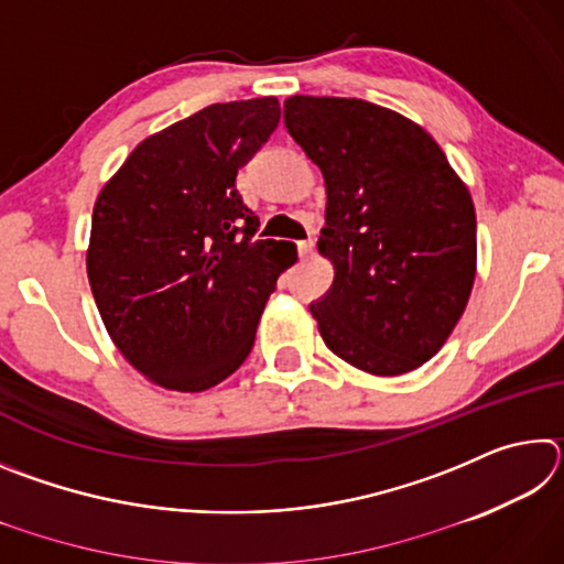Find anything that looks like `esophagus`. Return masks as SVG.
<instances>
[{"mask_svg":"<svg viewBox=\"0 0 564 564\" xmlns=\"http://www.w3.org/2000/svg\"><path fill=\"white\" fill-rule=\"evenodd\" d=\"M299 256H301V259H311V256H313L311 238H308V241H299Z\"/></svg>","mask_w":564,"mask_h":564,"instance_id":"obj_1","label":"esophagus"}]
</instances>
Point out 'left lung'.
Returning <instances> with one entry per match:
<instances>
[{
  "mask_svg": "<svg viewBox=\"0 0 564 564\" xmlns=\"http://www.w3.org/2000/svg\"><path fill=\"white\" fill-rule=\"evenodd\" d=\"M283 121L326 181L318 251L336 275L311 303L321 338L366 373H410L443 348L470 299V191L431 133L378 104L289 97Z\"/></svg>",
  "mask_w": 564,
  "mask_h": 564,
  "instance_id": "obj_1",
  "label": "left lung"
}]
</instances>
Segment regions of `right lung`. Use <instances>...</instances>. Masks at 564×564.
<instances>
[{
  "label": "right lung",
  "mask_w": 564,
  "mask_h": 564,
  "mask_svg": "<svg viewBox=\"0 0 564 564\" xmlns=\"http://www.w3.org/2000/svg\"><path fill=\"white\" fill-rule=\"evenodd\" d=\"M275 97L212 104L141 141L94 204L89 285L113 346L166 390L202 393L253 348L291 241H253L236 188L273 129Z\"/></svg>",
  "instance_id": "right-lung-1"
}]
</instances>
